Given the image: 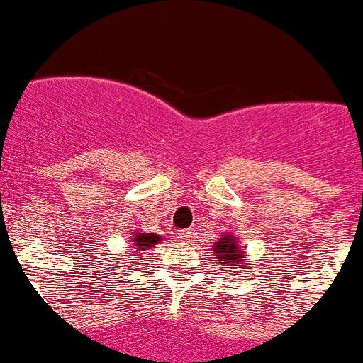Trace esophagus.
I'll return each mask as SVG.
<instances>
[{"instance_id":"obj_1","label":"esophagus","mask_w":363,"mask_h":363,"mask_svg":"<svg viewBox=\"0 0 363 363\" xmlns=\"http://www.w3.org/2000/svg\"><path fill=\"white\" fill-rule=\"evenodd\" d=\"M189 237H191V230H179L177 231L179 240H189Z\"/></svg>"}]
</instances>
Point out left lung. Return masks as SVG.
<instances>
[{
    "mask_svg": "<svg viewBox=\"0 0 363 363\" xmlns=\"http://www.w3.org/2000/svg\"><path fill=\"white\" fill-rule=\"evenodd\" d=\"M215 253H217V259L220 260L218 264H231L238 262V260L246 259V255H242V251L238 250L237 242H235L231 235L228 237H222L217 244H215Z\"/></svg>",
    "mask_w": 363,
    "mask_h": 363,
    "instance_id": "left-lung-1",
    "label": "left lung"
}]
</instances>
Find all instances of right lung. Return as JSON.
<instances>
[{
  "label": "right lung",
  "mask_w": 363,
  "mask_h": 363,
  "mask_svg": "<svg viewBox=\"0 0 363 363\" xmlns=\"http://www.w3.org/2000/svg\"><path fill=\"white\" fill-rule=\"evenodd\" d=\"M133 240H135L137 250L145 251L146 247L155 246L159 240H162V237H159V235H155V233H137ZM135 257H139V255H135ZM130 260H135V259H130Z\"/></svg>",
  "instance_id": "right-lung-1"
}]
</instances>
